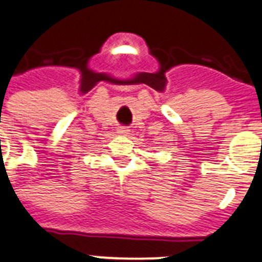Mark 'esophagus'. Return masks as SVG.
Masks as SVG:
<instances>
[{"label":"esophagus","instance_id":"34e87169","mask_svg":"<svg viewBox=\"0 0 262 262\" xmlns=\"http://www.w3.org/2000/svg\"><path fill=\"white\" fill-rule=\"evenodd\" d=\"M129 129L128 128H125V126H120V128L117 129V133L120 134H128Z\"/></svg>","mask_w":262,"mask_h":262}]
</instances>
